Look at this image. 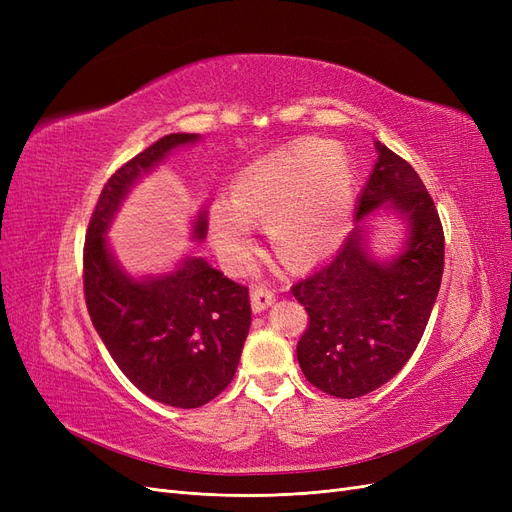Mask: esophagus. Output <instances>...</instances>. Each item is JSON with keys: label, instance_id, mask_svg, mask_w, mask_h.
<instances>
[{"label": "esophagus", "instance_id": "34e87169", "mask_svg": "<svg viewBox=\"0 0 512 512\" xmlns=\"http://www.w3.org/2000/svg\"><path fill=\"white\" fill-rule=\"evenodd\" d=\"M250 299H252V309H254V312H262V309H267L269 305H273L275 292L269 286H256L250 292Z\"/></svg>", "mask_w": 512, "mask_h": 512}]
</instances>
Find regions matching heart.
Here are the masks:
<instances>
[{
  "label": "heart",
  "mask_w": 512,
  "mask_h": 512,
  "mask_svg": "<svg viewBox=\"0 0 512 512\" xmlns=\"http://www.w3.org/2000/svg\"><path fill=\"white\" fill-rule=\"evenodd\" d=\"M354 209V173L346 153L316 138L271 153L239 175L232 203L218 198L209 211L215 250L243 262L250 222H267L277 258L305 265L333 252Z\"/></svg>",
  "instance_id": "1"
}]
</instances>
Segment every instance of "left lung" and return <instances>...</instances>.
<instances>
[{
	"label": "left lung",
	"mask_w": 512,
	"mask_h": 512,
	"mask_svg": "<svg viewBox=\"0 0 512 512\" xmlns=\"http://www.w3.org/2000/svg\"><path fill=\"white\" fill-rule=\"evenodd\" d=\"M376 151L354 230L331 260L292 286L309 316L297 344L301 371L316 389L342 399L380 389L408 363L444 271V230L421 177L378 141ZM384 202L405 215L409 241L382 263L366 252L362 220Z\"/></svg>",
	"instance_id": "1"
}]
</instances>
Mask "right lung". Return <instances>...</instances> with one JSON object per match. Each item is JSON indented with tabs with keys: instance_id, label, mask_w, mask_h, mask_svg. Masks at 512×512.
<instances>
[{
	"instance_id": "right-lung-1",
	"label": "right lung",
	"mask_w": 512,
	"mask_h": 512,
	"mask_svg": "<svg viewBox=\"0 0 512 512\" xmlns=\"http://www.w3.org/2000/svg\"><path fill=\"white\" fill-rule=\"evenodd\" d=\"M194 141L198 134L162 136L117 168L100 192L83 250L87 312L106 350L138 391L173 408L205 406L230 384L252 322L250 292L196 256L173 273L134 280L104 235L136 179ZM205 237L200 211L194 239Z\"/></svg>"
}]
</instances>
